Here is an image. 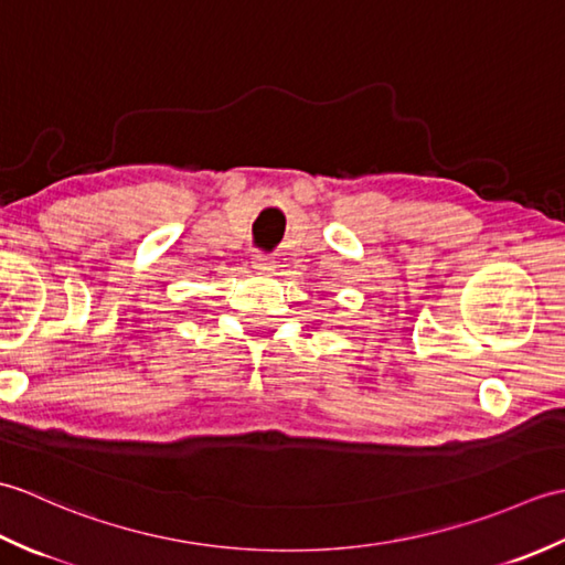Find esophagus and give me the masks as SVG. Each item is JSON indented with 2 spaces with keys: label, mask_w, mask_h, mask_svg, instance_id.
I'll use <instances>...</instances> for the list:
<instances>
[{
  "label": "esophagus",
  "mask_w": 565,
  "mask_h": 565,
  "mask_svg": "<svg viewBox=\"0 0 565 565\" xmlns=\"http://www.w3.org/2000/svg\"><path fill=\"white\" fill-rule=\"evenodd\" d=\"M252 269L257 274H274L276 262L271 255H262V252H257V255H252Z\"/></svg>",
  "instance_id": "34e87169"
}]
</instances>
